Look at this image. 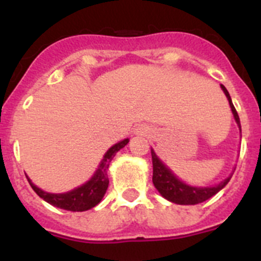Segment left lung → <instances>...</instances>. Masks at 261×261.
<instances>
[{"mask_svg": "<svg viewBox=\"0 0 261 261\" xmlns=\"http://www.w3.org/2000/svg\"><path fill=\"white\" fill-rule=\"evenodd\" d=\"M222 87L223 93L226 94L227 99H229L230 107H231L232 114H234L235 120L238 125L241 126V121H239L238 112L235 110L234 105L231 102V98H230L229 91L226 90V87L223 85H221ZM151 161H153V184L155 187L158 192L167 199L168 201L175 202V204H180V205H195L200 204V202H204L205 200L211 199L212 196L216 195L217 192H220L226 184L229 183L230 177L220 183L216 187H191L184 184L183 181H180L172 174L165 165H163L161 161L158 159V156L155 155L153 150H151Z\"/></svg>", "mask_w": 261, "mask_h": 261, "instance_id": "obj_1", "label": "left lung"}]
</instances>
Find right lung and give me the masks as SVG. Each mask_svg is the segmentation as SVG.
<instances>
[{
    "label": "right lung",
    "mask_w": 261,
    "mask_h": 261,
    "mask_svg": "<svg viewBox=\"0 0 261 261\" xmlns=\"http://www.w3.org/2000/svg\"><path fill=\"white\" fill-rule=\"evenodd\" d=\"M128 142L129 140L126 138L124 141L119 142V144L114 145V146L111 147L110 150L106 153L102 163H100L99 168L96 170L95 175L86 184L78 187V188L70 191V192L48 193L44 192V191H41L36 186H34L30 179L29 183L31 184L32 190L38 193V196H40L41 199L49 202L53 206H57V208L65 209V211L70 212L89 211V209L94 208L95 205H98L100 202V200L103 199V196H105L106 191L108 188V183H110L107 176V170L108 166H110V162L114 159L115 154L120 149H123Z\"/></svg>",
    "instance_id": "add662e5"
}]
</instances>
